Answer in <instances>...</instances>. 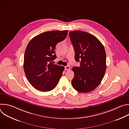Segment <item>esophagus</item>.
<instances>
[{"label": "esophagus", "instance_id": "esophagus-1", "mask_svg": "<svg viewBox=\"0 0 129 129\" xmlns=\"http://www.w3.org/2000/svg\"><path fill=\"white\" fill-rule=\"evenodd\" d=\"M70 67L68 66H65V70H70Z\"/></svg>", "mask_w": 129, "mask_h": 129}]
</instances>
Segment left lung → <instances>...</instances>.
Here are the masks:
<instances>
[{
    "label": "left lung",
    "instance_id": "obj_1",
    "mask_svg": "<svg viewBox=\"0 0 129 129\" xmlns=\"http://www.w3.org/2000/svg\"><path fill=\"white\" fill-rule=\"evenodd\" d=\"M80 67H73L71 83L75 90L86 93L95 89L102 81L106 70V54L103 45L93 35L75 30L69 32Z\"/></svg>",
    "mask_w": 129,
    "mask_h": 129
}]
</instances>
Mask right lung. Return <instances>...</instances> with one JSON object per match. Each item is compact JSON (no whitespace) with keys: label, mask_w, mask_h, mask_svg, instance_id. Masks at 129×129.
<instances>
[{"label":"right lung","mask_w":129,"mask_h":129,"mask_svg":"<svg viewBox=\"0 0 129 129\" xmlns=\"http://www.w3.org/2000/svg\"><path fill=\"white\" fill-rule=\"evenodd\" d=\"M68 30L44 32L35 36L28 43L24 53L23 68L27 79L36 89L51 91L56 87L64 67L53 64L56 58L54 49L64 40Z\"/></svg>","instance_id":"right-lung-1"}]
</instances>
